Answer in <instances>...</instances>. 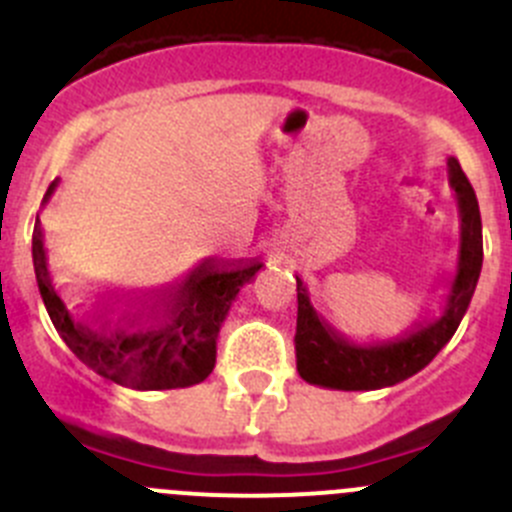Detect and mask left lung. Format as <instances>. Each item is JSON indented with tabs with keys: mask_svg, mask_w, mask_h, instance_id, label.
Masks as SVG:
<instances>
[{
	"mask_svg": "<svg viewBox=\"0 0 512 512\" xmlns=\"http://www.w3.org/2000/svg\"><path fill=\"white\" fill-rule=\"evenodd\" d=\"M448 182L458 200L460 250L458 270L450 280L443 312L430 322H418L403 335L388 340L357 342L332 327L305 282L297 277V372L310 385L330 390H380L408 380L423 370L458 330L483 267V222L478 197L455 157H448Z\"/></svg>",
	"mask_w": 512,
	"mask_h": 512,
	"instance_id": "obj_1",
	"label": "left lung"
}]
</instances>
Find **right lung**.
<instances>
[{"label": "right lung", "instance_id": "obj_1", "mask_svg": "<svg viewBox=\"0 0 512 512\" xmlns=\"http://www.w3.org/2000/svg\"><path fill=\"white\" fill-rule=\"evenodd\" d=\"M57 190L49 185L44 202ZM32 260L47 315L69 350L104 380L132 390L190 388L215 367L217 335L240 287L262 262L205 260L177 285L152 295L102 297L54 270L34 222Z\"/></svg>", "mask_w": 512, "mask_h": 512}]
</instances>
